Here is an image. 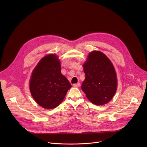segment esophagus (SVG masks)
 <instances>
[{
	"mask_svg": "<svg viewBox=\"0 0 147 147\" xmlns=\"http://www.w3.org/2000/svg\"><path fill=\"white\" fill-rule=\"evenodd\" d=\"M73 87H77V88H78V87H80V82H78V83H77V84H73Z\"/></svg>",
	"mask_w": 147,
	"mask_h": 147,
	"instance_id": "esophagus-1",
	"label": "esophagus"
}]
</instances>
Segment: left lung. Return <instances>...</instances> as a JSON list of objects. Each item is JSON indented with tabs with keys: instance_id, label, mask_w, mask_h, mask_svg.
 Listing matches in <instances>:
<instances>
[{
	"instance_id": "1",
	"label": "left lung",
	"mask_w": 147,
	"mask_h": 147,
	"mask_svg": "<svg viewBox=\"0 0 147 147\" xmlns=\"http://www.w3.org/2000/svg\"><path fill=\"white\" fill-rule=\"evenodd\" d=\"M86 75L81 89L94 104L102 105L114 96L117 86L116 73L109 58L100 51H94L83 65Z\"/></svg>"
}]
</instances>
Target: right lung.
Returning a JSON list of instances; mask_svg holds the SVG:
<instances>
[{"label":"right lung","mask_w":147,"mask_h":147,"mask_svg":"<svg viewBox=\"0 0 147 147\" xmlns=\"http://www.w3.org/2000/svg\"><path fill=\"white\" fill-rule=\"evenodd\" d=\"M71 84L61 73L60 62L55 54L45 56L34 69L30 81L31 94L39 106L56 108L64 99Z\"/></svg>","instance_id":"obj_1"}]
</instances>
